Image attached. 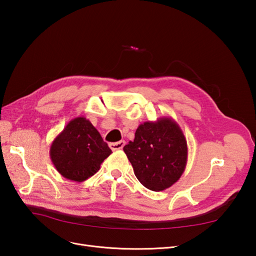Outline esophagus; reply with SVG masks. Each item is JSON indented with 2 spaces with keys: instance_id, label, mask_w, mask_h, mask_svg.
<instances>
[{
  "instance_id": "34e87169",
  "label": "esophagus",
  "mask_w": 256,
  "mask_h": 256,
  "mask_svg": "<svg viewBox=\"0 0 256 256\" xmlns=\"http://www.w3.org/2000/svg\"><path fill=\"white\" fill-rule=\"evenodd\" d=\"M125 144H126V142L124 141V140H122V141H118V142H115V143H110V147H111V150H122L124 146H125Z\"/></svg>"
}]
</instances>
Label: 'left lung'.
I'll list each match as a JSON object with an SVG mask.
<instances>
[{
    "mask_svg": "<svg viewBox=\"0 0 256 256\" xmlns=\"http://www.w3.org/2000/svg\"><path fill=\"white\" fill-rule=\"evenodd\" d=\"M124 152L138 182L152 191L174 184L182 175L188 159L187 140L171 118L141 124L134 140L124 146Z\"/></svg>",
    "mask_w": 256,
    "mask_h": 256,
    "instance_id": "8db88e82",
    "label": "left lung"
}]
</instances>
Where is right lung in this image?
I'll list each match as a JSON object with an SVG mask.
<instances>
[{
    "mask_svg": "<svg viewBox=\"0 0 256 256\" xmlns=\"http://www.w3.org/2000/svg\"><path fill=\"white\" fill-rule=\"evenodd\" d=\"M111 152L98 130L83 116L69 122L50 147V158L58 172L76 182L97 173Z\"/></svg>",
    "mask_w": 256,
    "mask_h": 256,
    "instance_id": "1",
    "label": "right lung"
}]
</instances>
